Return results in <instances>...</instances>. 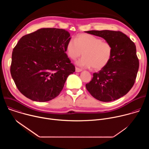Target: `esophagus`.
Instances as JSON below:
<instances>
[{
	"instance_id": "obj_1",
	"label": "esophagus",
	"mask_w": 149,
	"mask_h": 149,
	"mask_svg": "<svg viewBox=\"0 0 149 149\" xmlns=\"http://www.w3.org/2000/svg\"><path fill=\"white\" fill-rule=\"evenodd\" d=\"M81 71H82V70H81V68H78V67H76V68H75V71H76L77 72H81Z\"/></svg>"
}]
</instances>
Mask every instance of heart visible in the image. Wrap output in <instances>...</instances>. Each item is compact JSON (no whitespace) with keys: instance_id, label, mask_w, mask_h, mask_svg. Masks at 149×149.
Returning a JSON list of instances; mask_svg holds the SVG:
<instances>
[{"instance_id":"obj_1","label":"heart","mask_w":149,"mask_h":149,"mask_svg":"<svg viewBox=\"0 0 149 149\" xmlns=\"http://www.w3.org/2000/svg\"><path fill=\"white\" fill-rule=\"evenodd\" d=\"M67 55L72 59L83 56L77 64L85 68L92 67L100 70L107 66L113 56V48L109 42L88 33L78 34L75 39H70L66 45Z\"/></svg>"}]
</instances>
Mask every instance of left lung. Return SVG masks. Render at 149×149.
Listing matches in <instances>:
<instances>
[{
  "mask_svg": "<svg viewBox=\"0 0 149 149\" xmlns=\"http://www.w3.org/2000/svg\"><path fill=\"white\" fill-rule=\"evenodd\" d=\"M86 32L104 38L113 48L109 64L93 74L86 85L88 91L97 100L109 102L125 95L133 87L139 67L134 42L124 33L114 31H89Z\"/></svg>",
  "mask_w": 149,
  "mask_h": 149,
  "instance_id": "obj_1",
  "label": "left lung"
}]
</instances>
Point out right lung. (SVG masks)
Returning a JSON list of instances; mask_svg holds the SVG:
<instances>
[{"mask_svg":"<svg viewBox=\"0 0 149 149\" xmlns=\"http://www.w3.org/2000/svg\"><path fill=\"white\" fill-rule=\"evenodd\" d=\"M70 33L42 28L22 36L13 49L10 74L19 91L32 101L56 97L75 68L66 54Z\"/></svg>","mask_w":149,"mask_h":149,"instance_id":"obj_1","label":"right lung"}]
</instances>
